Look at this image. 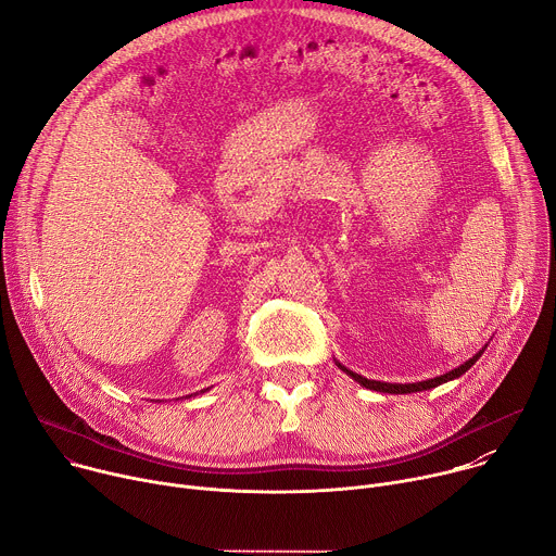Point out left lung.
Segmentation results:
<instances>
[{"instance_id":"left-lung-1","label":"left lung","mask_w":556,"mask_h":556,"mask_svg":"<svg viewBox=\"0 0 556 556\" xmlns=\"http://www.w3.org/2000/svg\"><path fill=\"white\" fill-rule=\"evenodd\" d=\"M484 350H486V345L475 354V356H470L466 363H462L459 367H455V369H451V371H446V374H442V376H435V378H429V380H420V382H384V380H369V378H365V376H361V374H356V371H352V369H348L345 365H341L339 361H334L350 378H354L358 384H363V387H367V389H374V391H382V393H414V391H427V389H433V387H438V384H442V382H448V380H455V378H459L462 374H466L475 363H478V358L484 354Z\"/></svg>"}]
</instances>
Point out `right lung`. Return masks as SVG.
Here are the masks:
<instances>
[{
	"label": "right lung",
	"mask_w": 556,
	"mask_h": 556,
	"mask_svg": "<svg viewBox=\"0 0 556 556\" xmlns=\"http://www.w3.org/2000/svg\"><path fill=\"white\" fill-rule=\"evenodd\" d=\"M206 389H208V387H206ZM206 389H202V393H204V391H206Z\"/></svg>",
	"instance_id": "right-lung-1"
}]
</instances>
